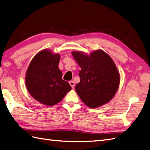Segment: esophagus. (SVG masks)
I'll list each match as a JSON object with an SVG mask.
<instances>
[{
	"label": "esophagus",
	"mask_w": 150,
	"mask_h": 150,
	"mask_svg": "<svg viewBox=\"0 0 150 150\" xmlns=\"http://www.w3.org/2000/svg\"><path fill=\"white\" fill-rule=\"evenodd\" d=\"M69 84H70V85L71 86V87L72 88L74 87V81H69Z\"/></svg>",
	"instance_id": "34e87169"
}]
</instances>
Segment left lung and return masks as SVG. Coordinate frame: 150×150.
<instances>
[{"label":"left lung","instance_id":"obj_1","mask_svg":"<svg viewBox=\"0 0 150 150\" xmlns=\"http://www.w3.org/2000/svg\"><path fill=\"white\" fill-rule=\"evenodd\" d=\"M81 70L80 81L75 90L82 101L90 108H97L108 103L117 92L120 76L110 56L102 50L89 56L83 52H72Z\"/></svg>","mask_w":150,"mask_h":150}]
</instances>
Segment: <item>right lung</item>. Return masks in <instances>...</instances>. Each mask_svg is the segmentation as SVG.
I'll list each match as a JSON object with an SVG mask.
<instances>
[{"instance_id":"right-lung-1","label":"right lung","mask_w":150,"mask_h":150,"mask_svg":"<svg viewBox=\"0 0 150 150\" xmlns=\"http://www.w3.org/2000/svg\"><path fill=\"white\" fill-rule=\"evenodd\" d=\"M59 58V54L43 50L32 59L26 72L25 85L29 93L45 105L57 104L72 89L69 83L62 79L58 68Z\"/></svg>"}]
</instances>
